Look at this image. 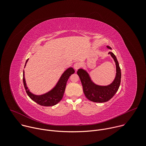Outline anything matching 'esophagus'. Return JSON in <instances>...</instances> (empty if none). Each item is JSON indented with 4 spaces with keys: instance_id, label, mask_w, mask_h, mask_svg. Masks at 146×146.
I'll list each match as a JSON object with an SVG mask.
<instances>
[{
    "instance_id": "obj_1",
    "label": "esophagus",
    "mask_w": 146,
    "mask_h": 146,
    "mask_svg": "<svg viewBox=\"0 0 146 146\" xmlns=\"http://www.w3.org/2000/svg\"><path fill=\"white\" fill-rule=\"evenodd\" d=\"M74 69L76 70H78V69H79V68L80 67V64H79V63H76V64H74Z\"/></svg>"
}]
</instances>
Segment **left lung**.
<instances>
[{
  "label": "left lung",
  "instance_id": "8db88e82",
  "mask_svg": "<svg viewBox=\"0 0 146 146\" xmlns=\"http://www.w3.org/2000/svg\"><path fill=\"white\" fill-rule=\"evenodd\" d=\"M107 48L111 50V48L109 46H107ZM109 54L113 58L116 65L115 77L110 84L106 86L96 85L91 80L86 70L79 69L77 72L80 78L85 96L92 102L103 103L109 101L114 96L119 87L121 72L118 62L115 55L112 52H109Z\"/></svg>",
  "mask_w": 146,
  "mask_h": 146
}]
</instances>
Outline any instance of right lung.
<instances>
[{
	"mask_svg": "<svg viewBox=\"0 0 146 146\" xmlns=\"http://www.w3.org/2000/svg\"><path fill=\"white\" fill-rule=\"evenodd\" d=\"M28 59L27 60L25 65L26 66L27 62ZM24 67V68H25ZM74 73V70L72 68L67 69L64 73L60 76L59 81H58L56 86L49 92L40 95H36L31 93L28 88L27 86L26 81L24 76V70L23 72V82L26 92L29 97L37 103L38 105L43 106H52L55 105L56 104L59 103L63 98L67 81L71 76V74Z\"/></svg>",
	"mask_w": 146,
	"mask_h": 146,
	"instance_id": "right-lung-1",
	"label": "right lung"
}]
</instances>
